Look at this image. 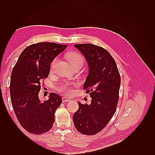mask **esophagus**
I'll return each mask as SVG.
<instances>
[{"label":"esophagus","instance_id":"34e87169","mask_svg":"<svg viewBox=\"0 0 155 155\" xmlns=\"http://www.w3.org/2000/svg\"><path fill=\"white\" fill-rule=\"evenodd\" d=\"M62 100H63V102H68V101H72L71 99H70V98H68V97H63Z\"/></svg>","mask_w":155,"mask_h":155}]
</instances>
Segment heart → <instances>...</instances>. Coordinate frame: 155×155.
<instances>
[{
  "label": "heart",
  "mask_w": 155,
  "mask_h": 155,
  "mask_svg": "<svg viewBox=\"0 0 155 155\" xmlns=\"http://www.w3.org/2000/svg\"><path fill=\"white\" fill-rule=\"evenodd\" d=\"M67 58L70 64H71V66L74 64H76V63L83 64V61H84V59L83 58V56L78 53H75V52L69 53L68 54H67ZM55 61H56V59H54L53 61V62L51 63V69L54 68ZM69 87H70V86L68 84H63V85H61L58 87V89L60 91L64 92L67 94H70L71 93V91L69 89Z\"/></svg>",
  "instance_id": "obj_1"
}]
</instances>
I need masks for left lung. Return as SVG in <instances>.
Segmentation results:
<instances>
[{"mask_svg": "<svg viewBox=\"0 0 155 155\" xmlns=\"http://www.w3.org/2000/svg\"><path fill=\"white\" fill-rule=\"evenodd\" d=\"M85 58L88 74L83 88L92 97L90 105L78 102L79 109L73 115L76 129L82 134L99 133L114 116L119 100L121 83L114 59L109 51L92 44L74 45Z\"/></svg>", "mask_w": 155, "mask_h": 155, "instance_id": "1", "label": "left lung"}]
</instances>
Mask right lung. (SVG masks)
Instances as JSON below:
<instances>
[{
    "label": "right lung",
    "instance_id": "right-lung-1",
    "mask_svg": "<svg viewBox=\"0 0 155 155\" xmlns=\"http://www.w3.org/2000/svg\"><path fill=\"white\" fill-rule=\"evenodd\" d=\"M67 48V45L38 43L26 47L13 67L10 81V96L14 112L20 124L28 132L41 134L54 123L56 109L61 97L50 93L48 100L39 97L41 83L48 78L50 64Z\"/></svg>",
    "mask_w": 155,
    "mask_h": 155
}]
</instances>
